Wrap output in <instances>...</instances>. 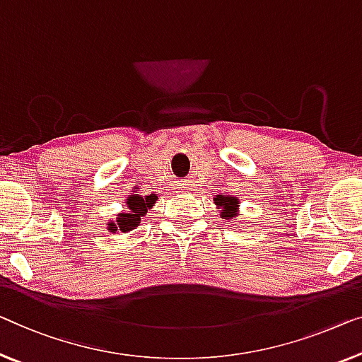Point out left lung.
<instances>
[{"label": "left lung", "mask_w": 362, "mask_h": 362, "mask_svg": "<svg viewBox=\"0 0 362 362\" xmlns=\"http://www.w3.org/2000/svg\"><path fill=\"white\" fill-rule=\"evenodd\" d=\"M214 203L218 204V206H223V208H224L223 218H226V219L234 218L235 213H237V206H239V203H237V199L233 198V197L218 195V198H214Z\"/></svg>", "instance_id": "left-lung-1"}]
</instances>
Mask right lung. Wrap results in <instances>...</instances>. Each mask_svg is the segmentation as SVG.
<instances>
[{
	"label": "right lung",
	"instance_id": "1",
	"mask_svg": "<svg viewBox=\"0 0 362 362\" xmlns=\"http://www.w3.org/2000/svg\"><path fill=\"white\" fill-rule=\"evenodd\" d=\"M154 195L153 197H148V198H141V197H132V199L128 202V208L132 209V211L127 213V214H120V218L117 219V226L118 229L122 230V233H128V230H132L133 228H136L139 221L144 214L148 213V208H153V204L156 202ZM112 233L113 230H117L115 224L110 223V228H109Z\"/></svg>",
	"mask_w": 362,
	"mask_h": 362
}]
</instances>
